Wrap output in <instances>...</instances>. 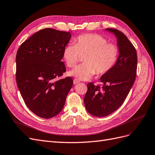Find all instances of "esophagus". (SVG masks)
<instances>
[{
  "mask_svg": "<svg viewBox=\"0 0 155 155\" xmlns=\"http://www.w3.org/2000/svg\"><path fill=\"white\" fill-rule=\"evenodd\" d=\"M79 82V81L78 80V79H74V85H76V84L78 83Z\"/></svg>",
  "mask_w": 155,
  "mask_h": 155,
  "instance_id": "esophagus-1",
  "label": "esophagus"
}]
</instances>
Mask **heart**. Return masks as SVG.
I'll use <instances>...</instances> for the list:
<instances>
[{
    "instance_id": "b5f03b06",
    "label": "heart",
    "mask_w": 155,
    "mask_h": 155,
    "mask_svg": "<svg viewBox=\"0 0 155 155\" xmlns=\"http://www.w3.org/2000/svg\"><path fill=\"white\" fill-rule=\"evenodd\" d=\"M80 54L86 55L84 63L70 71L69 75L79 80L87 81L96 72L103 75L110 71L118 61L119 48L116 44L108 43L107 39L101 35L84 34L75 39V44L65 46L63 58L67 66L72 68L79 61Z\"/></svg>"
}]
</instances>
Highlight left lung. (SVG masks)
Segmentation results:
<instances>
[{
	"label": "left lung",
	"instance_id": "obj_1",
	"mask_svg": "<svg viewBox=\"0 0 155 155\" xmlns=\"http://www.w3.org/2000/svg\"><path fill=\"white\" fill-rule=\"evenodd\" d=\"M117 38L118 61L112 69L100 78V85L87 84L84 97L86 109L91 114L104 117L112 114L123 104L133 87L137 70V54L127 36L118 30L107 28Z\"/></svg>",
	"mask_w": 155,
	"mask_h": 155
}]
</instances>
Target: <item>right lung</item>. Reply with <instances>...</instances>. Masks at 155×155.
<instances>
[{
  "label": "right lung",
  "mask_w": 155,
  "mask_h": 155,
  "mask_svg": "<svg viewBox=\"0 0 155 155\" xmlns=\"http://www.w3.org/2000/svg\"><path fill=\"white\" fill-rule=\"evenodd\" d=\"M70 32L45 28L22 43L16 55V81L25 104L35 114L50 118L62 110L73 85L66 72L63 49Z\"/></svg>",
  "instance_id": "right-lung-1"
}]
</instances>
